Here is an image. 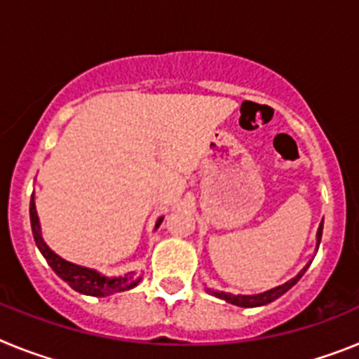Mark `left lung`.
<instances>
[{"mask_svg": "<svg viewBox=\"0 0 359 359\" xmlns=\"http://www.w3.org/2000/svg\"><path fill=\"white\" fill-rule=\"evenodd\" d=\"M322 224H320L318 228V233H316V250H318L320 246V239H322ZM309 268V264L306 266V268L300 271V273L297 275L294 278H291L290 282H286V284H282V286L278 287H273V290L269 291H264V293L261 294H230V293H219V291H210L212 294H215V297L223 298V300H226V302L233 304V306H239V307H257V306H266V304L273 302V300H277L278 297H282V294L286 293L287 290H291V287L297 284L298 280H300V277H302L304 273H306V269Z\"/></svg>", "mask_w": 359, "mask_h": 359, "instance_id": "8db88e82", "label": "left lung"}]
</instances>
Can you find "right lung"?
<instances>
[{"label":"right lung","instance_id":"add662e5","mask_svg":"<svg viewBox=\"0 0 359 359\" xmlns=\"http://www.w3.org/2000/svg\"><path fill=\"white\" fill-rule=\"evenodd\" d=\"M161 219H158L156 228L160 226ZM30 224H32V233H34V241H36L37 248L41 250L43 257L50 264V268L55 271L59 277L65 282H68L69 286L75 291L82 294H91V297H107V294L118 293V291H128L142 280V275L128 273L123 277H104L98 271L90 268H82V266L72 264V262L65 261L61 257L53 253L52 250L44 244L43 237H41V226H39V217H37L36 210V201L34 196L30 199Z\"/></svg>","mask_w":359,"mask_h":359}]
</instances>
